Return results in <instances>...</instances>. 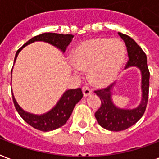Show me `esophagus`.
Listing matches in <instances>:
<instances>
[{"mask_svg":"<svg viewBox=\"0 0 159 159\" xmlns=\"http://www.w3.org/2000/svg\"><path fill=\"white\" fill-rule=\"evenodd\" d=\"M83 96L88 97L89 95H90V94L92 93V90L90 89L89 87L84 86L83 87Z\"/></svg>","mask_w":159,"mask_h":159,"instance_id":"esophagus-1","label":"esophagus"}]
</instances>
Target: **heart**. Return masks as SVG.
<instances>
[{
  "instance_id": "obj_1",
  "label": "heart",
  "mask_w": 159,
  "mask_h": 159,
  "mask_svg": "<svg viewBox=\"0 0 159 159\" xmlns=\"http://www.w3.org/2000/svg\"><path fill=\"white\" fill-rule=\"evenodd\" d=\"M125 49L117 39L95 38L84 41L74 50L70 60L76 75L89 68L90 82L97 86H107L116 79L122 69Z\"/></svg>"
}]
</instances>
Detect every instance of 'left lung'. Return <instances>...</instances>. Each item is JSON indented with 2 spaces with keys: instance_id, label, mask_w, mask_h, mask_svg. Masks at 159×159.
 <instances>
[{
  "instance_id": "obj_1",
  "label": "left lung",
  "mask_w": 159,
  "mask_h": 159,
  "mask_svg": "<svg viewBox=\"0 0 159 159\" xmlns=\"http://www.w3.org/2000/svg\"><path fill=\"white\" fill-rule=\"evenodd\" d=\"M118 35L126 45L129 59L125 69L136 67L140 70L141 76V99L140 104L134 108H121L116 106L112 100L116 83H112L105 89L95 91L101 100V105L94 116L100 126L110 131H122L136 123L146 111L149 92L150 73L147 67L146 53L131 37L120 32H118Z\"/></svg>"
}]
</instances>
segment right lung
<instances>
[{"instance_id":"obj_1","label":"right lung","mask_w":159,"mask_h":159,"mask_svg":"<svg viewBox=\"0 0 159 159\" xmlns=\"http://www.w3.org/2000/svg\"><path fill=\"white\" fill-rule=\"evenodd\" d=\"M73 37L74 36L70 34L63 35L57 33H43L39 36H35L30 39L17 51L14 58V63L20 51L30 43L35 42H47L59 49L64 53L67 46L72 41ZM83 96V92L80 88L76 89L66 90L64 92L62 96L60 97V99L58 100L55 106L48 111L43 114H34L26 111L16 101L14 95H12V100L16 110L26 123L36 129L48 132L60 128L64 124H66L67 120L69 119V117L72 113L75 106L82 100Z\"/></svg>"}]
</instances>
